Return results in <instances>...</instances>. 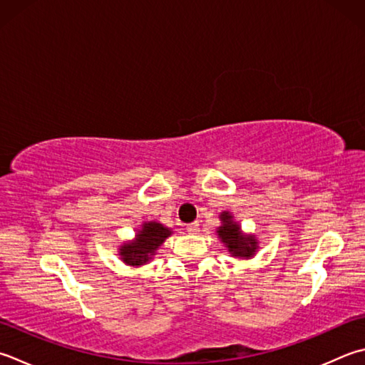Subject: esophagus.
Returning <instances> with one entry per match:
<instances>
[{"label": "esophagus", "instance_id": "esophagus-1", "mask_svg": "<svg viewBox=\"0 0 365 365\" xmlns=\"http://www.w3.org/2000/svg\"><path fill=\"white\" fill-rule=\"evenodd\" d=\"M187 231H188V234H191V235L199 234V223H197V221H195V223L188 225V226H187Z\"/></svg>", "mask_w": 365, "mask_h": 365}]
</instances>
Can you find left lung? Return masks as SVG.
I'll use <instances>...</instances> for the list:
<instances>
[{
  "mask_svg": "<svg viewBox=\"0 0 365 365\" xmlns=\"http://www.w3.org/2000/svg\"><path fill=\"white\" fill-rule=\"evenodd\" d=\"M220 221L221 225L217 227V235L232 258H253L259 248V242L256 239V235L242 231L239 221H235L232 213L227 210L220 213Z\"/></svg>",
  "mask_w": 365,
  "mask_h": 365,
  "instance_id": "1",
  "label": "left lung"
}]
</instances>
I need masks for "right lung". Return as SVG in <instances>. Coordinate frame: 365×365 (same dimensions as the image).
Masks as SVG:
<instances>
[{
  "label": "right lung",
  "instance_id": "1",
  "mask_svg": "<svg viewBox=\"0 0 365 365\" xmlns=\"http://www.w3.org/2000/svg\"><path fill=\"white\" fill-rule=\"evenodd\" d=\"M173 230L160 221H144L134 234V239L123 242L118 247V258L126 266L140 267L153 259L160 247L170 237Z\"/></svg>",
  "mask_w": 365,
  "mask_h": 365
}]
</instances>
